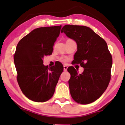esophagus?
<instances>
[{
  "label": "esophagus",
  "mask_w": 125,
  "mask_h": 125,
  "mask_svg": "<svg viewBox=\"0 0 125 125\" xmlns=\"http://www.w3.org/2000/svg\"><path fill=\"white\" fill-rule=\"evenodd\" d=\"M67 69H68L67 66H66V65H64V66H63L64 71H67Z\"/></svg>",
  "instance_id": "esophagus-1"
}]
</instances>
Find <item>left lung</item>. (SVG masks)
<instances>
[{
	"label": "left lung",
	"instance_id": "left-lung-1",
	"mask_svg": "<svg viewBox=\"0 0 125 125\" xmlns=\"http://www.w3.org/2000/svg\"><path fill=\"white\" fill-rule=\"evenodd\" d=\"M61 32L76 42L77 50L72 63L84 68L81 74L73 66L68 71L70 94L77 103L89 104L103 94L111 79L113 59L106 42L93 30L85 26L66 25Z\"/></svg>",
	"mask_w": 125,
	"mask_h": 125
}]
</instances>
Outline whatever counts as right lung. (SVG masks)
Returning a JSON list of instances; mask_svg holds the SVG:
<instances>
[{
	"label": "right lung",
	"mask_w": 125,
	"mask_h": 125,
	"mask_svg": "<svg viewBox=\"0 0 125 125\" xmlns=\"http://www.w3.org/2000/svg\"><path fill=\"white\" fill-rule=\"evenodd\" d=\"M62 26L34 29L18 43L14 55L17 80L23 94L36 102H45L53 95L60 74L61 63L48 67L43 65L45 56L52 54L53 46Z\"/></svg>",
	"instance_id": "obj_1"
}]
</instances>
